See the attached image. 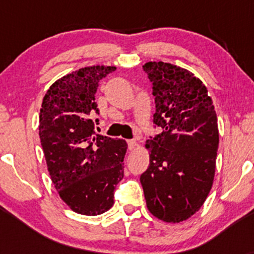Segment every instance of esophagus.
Segmentation results:
<instances>
[{"mask_svg":"<svg viewBox=\"0 0 254 254\" xmlns=\"http://www.w3.org/2000/svg\"><path fill=\"white\" fill-rule=\"evenodd\" d=\"M137 145L138 144H137V142L135 141V139H129V141H127V147H129L130 150H135Z\"/></svg>","mask_w":254,"mask_h":254,"instance_id":"esophagus-1","label":"esophagus"}]
</instances>
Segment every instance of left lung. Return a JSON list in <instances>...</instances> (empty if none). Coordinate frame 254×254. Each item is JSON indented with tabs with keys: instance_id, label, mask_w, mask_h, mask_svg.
<instances>
[{
	"instance_id": "left-lung-1",
	"label": "left lung",
	"mask_w": 254,
	"mask_h": 254,
	"mask_svg": "<svg viewBox=\"0 0 254 254\" xmlns=\"http://www.w3.org/2000/svg\"><path fill=\"white\" fill-rule=\"evenodd\" d=\"M153 84L154 124L161 133L148 139L149 167L142 174L147 208L165 222L196 214L214 182L218 149L217 116L208 89L186 69L148 62Z\"/></svg>"
}]
</instances>
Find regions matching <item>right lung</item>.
<instances>
[{
	"label": "right lung",
	"instance_id": "obj_1",
	"mask_svg": "<svg viewBox=\"0 0 254 254\" xmlns=\"http://www.w3.org/2000/svg\"><path fill=\"white\" fill-rule=\"evenodd\" d=\"M115 70L93 65L65 75L49 88L40 109L39 137L51 180L63 202L81 215L109 210L124 177L127 142L95 133L90 119L99 115V82Z\"/></svg>",
	"mask_w": 254,
	"mask_h": 254
}]
</instances>
